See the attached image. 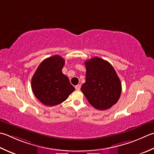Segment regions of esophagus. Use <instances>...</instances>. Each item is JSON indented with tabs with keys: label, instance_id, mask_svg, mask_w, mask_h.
I'll return each instance as SVG.
<instances>
[{
	"label": "esophagus",
	"instance_id": "esophagus-1",
	"mask_svg": "<svg viewBox=\"0 0 154 154\" xmlns=\"http://www.w3.org/2000/svg\"><path fill=\"white\" fill-rule=\"evenodd\" d=\"M75 89H76V90H77V91H79L80 89H81V85H77L75 86Z\"/></svg>",
	"mask_w": 154,
	"mask_h": 154
}]
</instances>
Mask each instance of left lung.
I'll list each match as a JSON object with an SVG mask.
<instances>
[{"mask_svg": "<svg viewBox=\"0 0 154 154\" xmlns=\"http://www.w3.org/2000/svg\"><path fill=\"white\" fill-rule=\"evenodd\" d=\"M86 79L81 91L95 109L106 110L115 105L122 93V83L109 62L99 57L87 60Z\"/></svg>", "mask_w": 154, "mask_h": 154, "instance_id": "left-lung-1", "label": "left lung"}]
</instances>
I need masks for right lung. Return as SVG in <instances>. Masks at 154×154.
<instances>
[{
    "instance_id": "obj_1",
    "label": "right lung",
    "mask_w": 154,
    "mask_h": 154,
    "mask_svg": "<svg viewBox=\"0 0 154 154\" xmlns=\"http://www.w3.org/2000/svg\"><path fill=\"white\" fill-rule=\"evenodd\" d=\"M65 60L54 55L41 63L31 80L32 92L38 100L47 106L65 101L75 88L69 78L62 73Z\"/></svg>"
}]
</instances>
